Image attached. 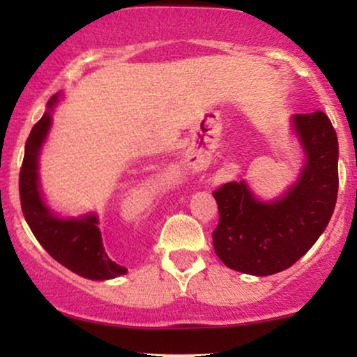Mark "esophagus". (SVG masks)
<instances>
[{"label":"esophagus","mask_w":357,"mask_h":357,"mask_svg":"<svg viewBox=\"0 0 357 357\" xmlns=\"http://www.w3.org/2000/svg\"><path fill=\"white\" fill-rule=\"evenodd\" d=\"M184 162H186V166H195V165H192V162H190V161H184Z\"/></svg>","instance_id":"34e87169"}]
</instances>
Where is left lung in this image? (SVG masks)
<instances>
[{"label": "left lung", "instance_id": "left-lung-1", "mask_svg": "<svg viewBox=\"0 0 357 357\" xmlns=\"http://www.w3.org/2000/svg\"><path fill=\"white\" fill-rule=\"evenodd\" d=\"M290 132L302 151L297 179L280 196L264 199L245 176L213 192L220 223L213 247L228 268L267 277L292 267L326 230L337 199V136L317 110L290 117Z\"/></svg>", "mask_w": 357, "mask_h": 357}]
</instances>
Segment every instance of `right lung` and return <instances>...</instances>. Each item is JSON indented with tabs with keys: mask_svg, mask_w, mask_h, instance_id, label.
<instances>
[{
	"mask_svg": "<svg viewBox=\"0 0 357 357\" xmlns=\"http://www.w3.org/2000/svg\"><path fill=\"white\" fill-rule=\"evenodd\" d=\"M61 99L63 92H59L47 102L43 117L33 126L24 144L20 171L22 210L35 238L60 265L89 280H110L126 275L127 268L110 260L105 253L97 213L61 216L52 210L40 186V154L52 130L53 112Z\"/></svg>",
	"mask_w": 357,
	"mask_h": 357,
	"instance_id": "add662e5",
	"label": "right lung"
}]
</instances>
